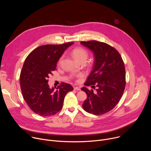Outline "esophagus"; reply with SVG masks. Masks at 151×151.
Listing matches in <instances>:
<instances>
[{"mask_svg":"<svg viewBox=\"0 0 151 151\" xmlns=\"http://www.w3.org/2000/svg\"><path fill=\"white\" fill-rule=\"evenodd\" d=\"M74 90L80 91V90H81V89H80V88H79V87H74Z\"/></svg>","mask_w":151,"mask_h":151,"instance_id":"obj_1","label":"esophagus"}]
</instances>
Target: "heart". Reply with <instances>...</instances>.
Here are the masks:
<instances>
[{"instance_id":"heart-1","label":"heart","mask_w":151,"mask_h":151,"mask_svg":"<svg viewBox=\"0 0 151 151\" xmlns=\"http://www.w3.org/2000/svg\"><path fill=\"white\" fill-rule=\"evenodd\" d=\"M71 54L73 58L75 60V61L79 63L81 62H85L88 57V51L85 49L81 47H78L73 49L71 52ZM61 59L62 57L60 58L59 63H60Z\"/></svg>"}]
</instances>
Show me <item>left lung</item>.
<instances>
[{
    "label": "left lung",
    "mask_w": 151,
    "mask_h": 151,
    "mask_svg": "<svg viewBox=\"0 0 151 151\" xmlns=\"http://www.w3.org/2000/svg\"><path fill=\"white\" fill-rule=\"evenodd\" d=\"M81 44L91 50L94 56L93 70L84 85H96L97 87L96 93L86 87L81 88L87 95L82 107L90 114L103 115L113 109L123 94L125 87L124 63L118 51L106 43L90 40L81 41Z\"/></svg>",
    "instance_id": "left-lung-1"
}]
</instances>
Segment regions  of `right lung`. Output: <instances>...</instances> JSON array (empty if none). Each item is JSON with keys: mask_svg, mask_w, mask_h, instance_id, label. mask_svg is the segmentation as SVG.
Masks as SVG:
<instances>
[{"mask_svg": "<svg viewBox=\"0 0 151 151\" xmlns=\"http://www.w3.org/2000/svg\"><path fill=\"white\" fill-rule=\"evenodd\" d=\"M73 44L42 45L26 58L20 73V87L24 100L35 114L42 116L56 114L62 109L66 94L73 90L70 84L64 82L52 88L48 83L57 61Z\"/></svg>", "mask_w": 151, "mask_h": 151, "instance_id": "add662e5", "label": "right lung"}]
</instances>
